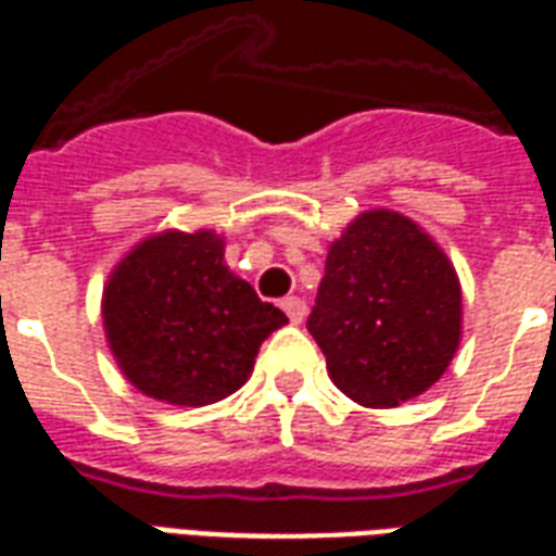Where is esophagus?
I'll use <instances>...</instances> for the list:
<instances>
[{"mask_svg": "<svg viewBox=\"0 0 556 556\" xmlns=\"http://www.w3.org/2000/svg\"><path fill=\"white\" fill-rule=\"evenodd\" d=\"M282 309H286V315H289L291 324H303V318H306V300L286 298L282 300Z\"/></svg>", "mask_w": 556, "mask_h": 556, "instance_id": "esophagus-1", "label": "esophagus"}]
</instances>
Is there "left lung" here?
<instances>
[{
  "instance_id": "obj_1",
  "label": "left lung",
  "mask_w": 556,
  "mask_h": 556,
  "mask_svg": "<svg viewBox=\"0 0 556 556\" xmlns=\"http://www.w3.org/2000/svg\"><path fill=\"white\" fill-rule=\"evenodd\" d=\"M306 327L351 401L406 404L439 382L463 339L454 262L413 217L368 208L330 244Z\"/></svg>"
}]
</instances>
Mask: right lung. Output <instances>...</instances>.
<instances>
[{
  "mask_svg": "<svg viewBox=\"0 0 556 556\" xmlns=\"http://www.w3.org/2000/svg\"><path fill=\"white\" fill-rule=\"evenodd\" d=\"M215 229H164L114 265L102 327L123 377L147 397L208 406L238 392L262 341L289 318L224 262Z\"/></svg>",
  "mask_w": 556,
  "mask_h": 556,
  "instance_id": "obj_1",
  "label": "right lung"
}]
</instances>
